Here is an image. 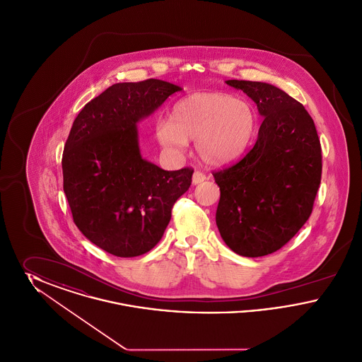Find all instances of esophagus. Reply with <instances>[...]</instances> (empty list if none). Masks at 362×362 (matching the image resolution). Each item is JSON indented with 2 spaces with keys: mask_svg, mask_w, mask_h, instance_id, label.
<instances>
[{
  "mask_svg": "<svg viewBox=\"0 0 362 362\" xmlns=\"http://www.w3.org/2000/svg\"><path fill=\"white\" fill-rule=\"evenodd\" d=\"M204 180H206V175L205 173H201V171H195L194 175H192V183L194 185H199Z\"/></svg>",
  "mask_w": 362,
  "mask_h": 362,
  "instance_id": "1",
  "label": "esophagus"
}]
</instances>
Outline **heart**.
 Segmentation results:
<instances>
[{
    "instance_id": "obj_1",
    "label": "heart",
    "mask_w": 362,
    "mask_h": 362,
    "mask_svg": "<svg viewBox=\"0 0 362 362\" xmlns=\"http://www.w3.org/2000/svg\"><path fill=\"white\" fill-rule=\"evenodd\" d=\"M258 127V115L248 102L228 93H191L173 104L170 121H160V144L180 152L195 139L199 157L210 165L240 158Z\"/></svg>"
}]
</instances>
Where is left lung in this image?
<instances>
[{
	"mask_svg": "<svg viewBox=\"0 0 362 362\" xmlns=\"http://www.w3.org/2000/svg\"><path fill=\"white\" fill-rule=\"evenodd\" d=\"M258 107L254 148L213 176L220 187L216 223L236 254L258 258L282 248L310 218L322 179V146L304 105L282 89L228 80Z\"/></svg>",
	"mask_w": 362,
	"mask_h": 362,
	"instance_id": "8db88e82",
	"label": "left lung"
}]
</instances>
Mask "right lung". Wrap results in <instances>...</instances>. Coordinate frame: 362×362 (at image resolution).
<instances>
[{
    "instance_id": "add662e5",
    "label": "right lung",
    "mask_w": 362,
    "mask_h": 362,
    "mask_svg": "<svg viewBox=\"0 0 362 362\" xmlns=\"http://www.w3.org/2000/svg\"><path fill=\"white\" fill-rule=\"evenodd\" d=\"M180 86L149 78L107 88L78 112L62 155L73 221L105 252L133 258L161 240L194 170L164 171L144 160L137 122Z\"/></svg>"
}]
</instances>
